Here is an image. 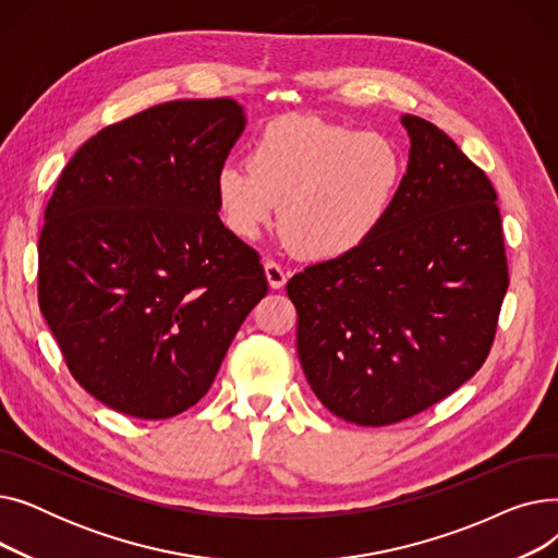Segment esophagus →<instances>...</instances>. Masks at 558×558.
I'll list each match as a JSON object with an SVG mask.
<instances>
[{
  "instance_id": "34e87169",
  "label": "esophagus",
  "mask_w": 558,
  "mask_h": 558,
  "mask_svg": "<svg viewBox=\"0 0 558 558\" xmlns=\"http://www.w3.org/2000/svg\"><path fill=\"white\" fill-rule=\"evenodd\" d=\"M264 274H267V280L274 289H280L287 282V276H289L276 259L264 262Z\"/></svg>"
}]
</instances>
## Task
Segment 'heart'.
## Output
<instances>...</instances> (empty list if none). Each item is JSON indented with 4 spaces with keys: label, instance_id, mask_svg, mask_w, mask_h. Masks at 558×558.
Returning a JSON list of instances; mask_svg holds the SVG:
<instances>
[{
    "label": "heart",
    "instance_id": "b5f03b06",
    "mask_svg": "<svg viewBox=\"0 0 558 558\" xmlns=\"http://www.w3.org/2000/svg\"><path fill=\"white\" fill-rule=\"evenodd\" d=\"M404 179L398 144L310 114H282L251 142L248 160L217 173L226 226L253 240L279 215L287 240L312 259L362 248L387 221Z\"/></svg>",
    "mask_w": 558,
    "mask_h": 558
}]
</instances>
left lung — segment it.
<instances>
[{"mask_svg": "<svg viewBox=\"0 0 558 558\" xmlns=\"http://www.w3.org/2000/svg\"><path fill=\"white\" fill-rule=\"evenodd\" d=\"M402 124L412 149L383 228L287 282L312 391L364 427L412 418L471 379L509 287L488 175L432 122Z\"/></svg>", "mask_w": 558, "mask_h": 558, "instance_id": "left-lung-1", "label": "left lung"}]
</instances>
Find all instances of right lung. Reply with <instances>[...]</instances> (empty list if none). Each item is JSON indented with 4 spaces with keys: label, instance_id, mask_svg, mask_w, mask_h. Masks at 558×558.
<instances>
[{
    "label": "right lung",
    "instance_id": "1",
    "mask_svg": "<svg viewBox=\"0 0 558 558\" xmlns=\"http://www.w3.org/2000/svg\"><path fill=\"white\" fill-rule=\"evenodd\" d=\"M238 101L183 99L101 129L63 169L38 240V303L76 383L114 412L171 418L213 387L269 284L219 219Z\"/></svg>",
    "mask_w": 558,
    "mask_h": 558
}]
</instances>
